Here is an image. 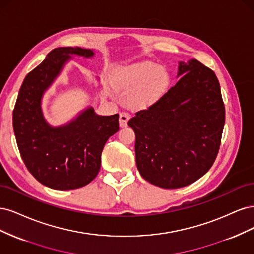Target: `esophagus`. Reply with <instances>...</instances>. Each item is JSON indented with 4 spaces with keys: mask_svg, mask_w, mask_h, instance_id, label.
<instances>
[{
    "mask_svg": "<svg viewBox=\"0 0 254 254\" xmlns=\"http://www.w3.org/2000/svg\"><path fill=\"white\" fill-rule=\"evenodd\" d=\"M129 119H130V115H129L128 113L122 112V113L120 114V126H121L122 128L126 127V126H127V122L129 121Z\"/></svg>",
    "mask_w": 254,
    "mask_h": 254,
    "instance_id": "esophagus-1",
    "label": "esophagus"
}]
</instances>
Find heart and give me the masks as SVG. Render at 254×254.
I'll return each instance as SVG.
<instances>
[{"mask_svg":"<svg viewBox=\"0 0 254 254\" xmlns=\"http://www.w3.org/2000/svg\"><path fill=\"white\" fill-rule=\"evenodd\" d=\"M170 81L164 67L150 63L132 64L121 68L113 76V86L118 90L129 92L130 102L135 107H146L156 102Z\"/></svg>","mask_w":254,"mask_h":254,"instance_id":"heart-1","label":"heart"}]
</instances>
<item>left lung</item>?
Masks as SVG:
<instances>
[{"label": "left lung", "mask_w": 254, "mask_h": 254, "mask_svg": "<svg viewBox=\"0 0 254 254\" xmlns=\"http://www.w3.org/2000/svg\"><path fill=\"white\" fill-rule=\"evenodd\" d=\"M177 76L157 103L128 122L137 171L162 189L190 186L210 170L225 125L219 81L211 68L196 59L180 61Z\"/></svg>", "instance_id": "8db88e82"}]
</instances>
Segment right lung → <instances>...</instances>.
Wrapping results in <instances>:
<instances>
[{
	"mask_svg": "<svg viewBox=\"0 0 254 254\" xmlns=\"http://www.w3.org/2000/svg\"><path fill=\"white\" fill-rule=\"evenodd\" d=\"M72 55L92 58L94 52L53 50L26 75L12 112L13 132L28 172L43 186L58 190L79 189L93 180L106 142L120 129L119 114L102 117L92 107L63 126H51L44 119L42 97Z\"/></svg>",
	"mask_w": 254,
	"mask_h": 254,
	"instance_id": "right-lung-1",
	"label": "right lung"
}]
</instances>
